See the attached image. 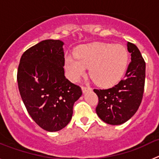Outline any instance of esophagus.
Masks as SVG:
<instances>
[{
  "label": "esophagus",
  "instance_id": "34e87169",
  "mask_svg": "<svg viewBox=\"0 0 159 159\" xmlns=\"http://www.w3.org/2000/svg\"><path fill=\"white\" fill-rule=\"evenodd\" d=\"M90 90H91V88H89V87H82V92H84V93L87 92L88 91H90Z\"/></svg>",
  "mask_w": 159,
  "mask_h": 159
}]
</instances>
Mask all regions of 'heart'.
Returning a JSON list of instances; mask_svg holds the SVG:
<instances>
[{"label":"heart","mask_w":159,"mask_h":159,"mask_svg":"<svg viewBox=\"0 0 159 159\" xmlns=\"http://www.w3.org/2000/svg\"><path fill=\"white\" fill-rule=\"evenodd\" d=\"M128 55L123 46L93 43L81 46L75 57H67L66 70L70 79L77 81L90 67V75L100 87H111L121 79L127 67Z\"/></svg>","instance_id":"obj_1"}]
</instances>
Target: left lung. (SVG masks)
<instances>
[{"label": "left lung", "mask_w": 159, "mask_h": 159, "mask_svg": "<svg viewBox=\"0 0 159 159\" xmlns=\"http://www.w3.org/2000/svg\"><path fill=\"white\" fill-rule=\"evenodd\" d=\"M131 61L123 80L113 88L94 89L99 102L95 111L107 124L120 125L134 116L141 104L144 92L146 63L134 43H127Z\"/></svg>", "instance_id": "left-lung-1"}]
</instances>
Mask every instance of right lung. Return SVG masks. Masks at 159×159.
<instances>
[{
	"instance_id": "obj_1",
	"label": "right lung",
	"mask_w": 159,
	"mask_h": 159,
	"mask_svg": "<svg viewBox=\"0 0 159 159\" xmlns=\"http://www.w3.org/2000/svg\"><path fill=\"white\" fill-rule=\"evenodd\" d=\"M64 42L45 40L25 52L17 71L19 92L28 112L42 129L58 131L71 121L82 90L64 75Z\"/></svg>"
}]
</instances>
